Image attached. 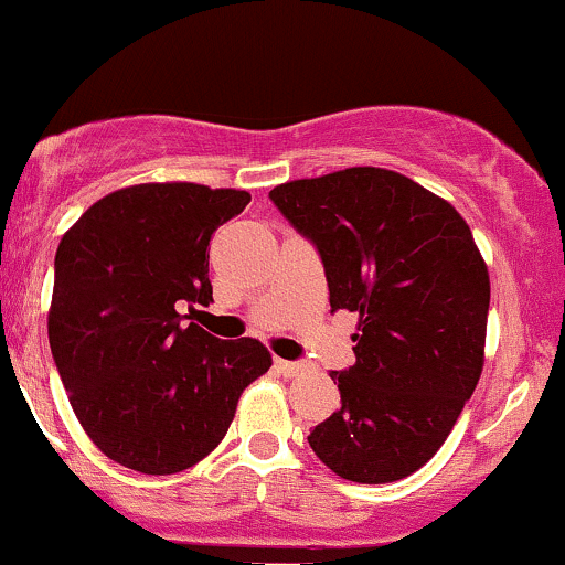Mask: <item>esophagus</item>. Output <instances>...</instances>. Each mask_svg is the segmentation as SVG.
I'll return each instance as SVG.
<instances>
[{
  "instance_id": "esophagus-1",
  "label": "esophagus",
  "mask_w": 565,
  "mask_h": 565,
  "mask_svg": "<svg viewBox=\"0 0 565 565\" xmlns=\"http://www.w3.org/2000/svg\"><path fill=\"white\" fill-rule=\"evenodd\" d=\"M276 369H278V372L284 374V377H295V374H300L305 366L300 364V361H284V359H276Z\"/></svg>"
}]
</instances>
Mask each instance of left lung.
Instances as JSON below:
<instances>
[{"label":"left lung","instance_id":"8db88e82","mask_svg":"<svg viewBox=\"0 0 565 565\" xmlns=\"http://www.w3.org/2000/svg\"><path fill=\"white\" fill-rule=\"evenodd\" d=\"M319 252L332 313H359L355 364L329 372L340 408L310 430L355 483L412 476L440 449L483 369L489 270L449 201L377 167L270 191Z\"/></svg>","mask_w":565,"mask_h":565}]
</instances>
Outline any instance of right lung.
Returning a JSON list of instances; mask_svg holds the SVG:
<instances>
[{
	"label": "right lung",
	"instance_id": "obj_1",
	"mask_svg": "<svg viewBox=\"0 0 565 565\" xmlns=\"http://www.w3.org/2000/svg\"><path fill=\"white\" fill-rule=\"evenodd\" d=\"M249 201L196 183L121 188L57 244L50 350L84 433L129 470L201 462L270 369L263 342L220 340L180 313L210 305V242Z\"/></svg>",
	"mask_w": 565,
	"mask_h": 565
}]
</instances>
